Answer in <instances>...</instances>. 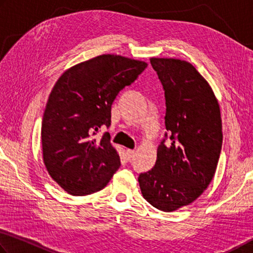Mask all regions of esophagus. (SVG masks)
<instances>
[{
  "instance_id": "obj_1",
  "label": "esophagus",
  "mask_w": 253,
  "mask_h": 253,
  "mask_svg": "<svg viewBox=\"0 0 253 253\" xmlns=\"http://www.w3.org/2000/svg\"><path fill=\"white\" fill-rule=\"evenodd\" d=\"M134 153H135L134 150H126V157H127V159H129V160H131V159L134 157Z\"/></svg>"
}]
</instances>
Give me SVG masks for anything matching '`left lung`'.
I'll return each mask as SVG.
<instances>
[{
	"mask_svg": "<svg viewBox=\"0 0 253 253\" xmlns=\"http://www.w3.org/2000/svg\"><path fill=\"white\" fill-rule=\"evenodd\" d=\"M150 62L165 88L171 144L161 142L153 169L138 180L150 205L172 212L196 201L213 179L222 121L213 90L191 63L173 57H151Z\"/></svg>",
	"mask_w": 253,
	"mask_h": 253,
	"instance_id": "1",
	"label": "left lung"
}]
</instances>
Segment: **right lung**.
I'll use <instances>...</instances> for the list:
<instances>
[{
    "label": "right lung",
    "mask_w": 253,
    "mask_h": 253,
    "mask_svg": "<svg viewBox=\"0 0 253 253\" xmlns=\"http://www.w3.org/2000/svg\"><path fill=\"white\" fill-rule=\"evenodd\" d=\"M148 66L144 61L103 54L71 66L55 82L41 126L43 162L48 174L72 196L103 189L120 167V157L102 126H110L119 92Z\"/></svg>",
    "instance_id": "add662e5"
}]
</instances>
